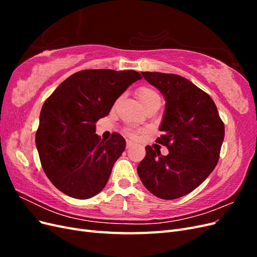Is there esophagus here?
<instances>
[{
	"instance_id": "1",
	"label": "esophagus",
	"mask_w": 257,
	"mask_h": 257,
	"mask_svg": "<svg viewBox=\"0 0 257 257\" xmlns=\"http://www.w3.org/2000/svg\"><path fill=\"white\" fill-rule=\"evenodd\" d=\"M132 146H133V143L127 141V142H126V149H130V148H131Z\"/></svg>"
}]
</instances>
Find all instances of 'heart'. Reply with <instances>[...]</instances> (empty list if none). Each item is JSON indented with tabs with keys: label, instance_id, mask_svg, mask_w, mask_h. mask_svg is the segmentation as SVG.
I'll list each match as a JSON object with an SVG mask.
<instances>
[{
	"label": "heart",
	"instance_id": "heart-1",
	"mask_svg": "<svg viewBox=\"0 0 257 257\" xmlns=\"http://www.w3.org/2000/svg\"><path fill=\"white\" fill-rule=\"evenodd\" d=\"M136 95L145 108L154 103H161V97L159 95V93L153 88L149 87V85H143V87H139L136 91ZM130 133L134 134L132 133V132H130Z\"/></svg>",
	"mask_w": 257,
	"mask_h": 257
}]
</instances>
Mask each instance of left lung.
Returning <instances> with one entry per match:
<instances>
[{
    "mask_svg": "<svg viewBox=\"0 0 257 257\" xmlns=\"http://www.w3.org/2000/svg\"><path fill=\"white\" fill-rule=\"evenodd\" d=\"M166 100L157 143L169 153L146 147L137 173L153 195L176 199L186 195L212 173L224 141V123L212 98L190 80L175 74L142 72Z\"/></svg>",
    "mask_w": 257,
    "mask_h": 257,
    "instance_id": "8db88e82",
    "label": "left lung"
}]
</instances>
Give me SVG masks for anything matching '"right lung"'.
I'll return each mask as SVG.
<instances>
[{"instance_id": "obj_1", "label": "right lung", "mask_w": 257, "mask_h": 257, "mask_svg": "<svg viewBox=\"0 0 257 257\" xmlns=\"http://www.w3.org/2000/svg\"><path fill=\"white\" fill-rule=\"evenodd\" d=\"M139 79L136 71L84 69L69 76L46 99L35 143L45 174L62 193L88 199L105 188L125 139L112 133L107 142L100 141L95 123Z\"/></svg>"}]
</instances>
